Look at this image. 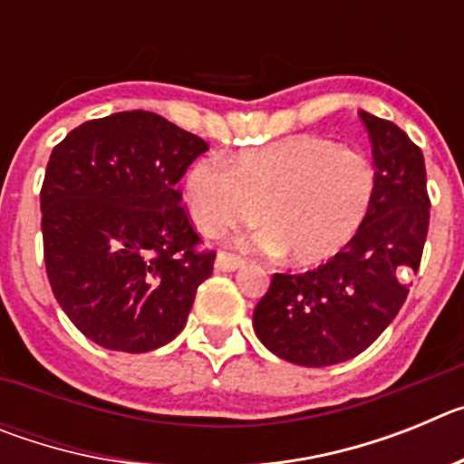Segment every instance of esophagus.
<instances>
[{"label":"esophagus","instance_id":"1","mask_svg":"<svg viewBox=\"0 0 464 464\" xmlns=\"http://www.w3.org/2000/svg\"><path fill=\"white\" fill-rule=\"evenodd\" d=\"M244 257L235 256V253H218L216 257V269L218 272H235V269L244 267Z\"/></svg>","mask_w":464,"mask_h":464}]
</instances>
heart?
<instances>
[{
  "label": "heart",
  "instance_id": "1",
  "mask_svg": "<svg viewBox=\"0 0 464 464\" xmlns=\"http://www.w3.org/2000/svg\"><path fill=\"white\" fill-rule=\"evenodd\" d=\"M379 174L360 150L311 134L281 139L229 158H202L183 179L192 223L218 237L257 218L265 227L241 246L297 265L339 256L358 237L374 204Z\"/></svg>",
  "mask_w": 464,
  "mask_h": 464
}]
</instances>
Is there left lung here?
<instances>
[{"label":"left lung","mask_w":464,"mask_h":464,"mask_svg":"<svg viewBox=\"0 0 464 464\" xmlns=\"http://www.w3.org/2000/svg\"><path fill=\"white\" fill-rule=\"evenodd\" d=\"M379 174L370 218L339 256L304 274H274L253 311L257 339L302 367L360 355L391 325L420 265L430 225L425 160L391 121L360 111Z\"/></svg>","instance_id":"8db88e82"}]
</instances>
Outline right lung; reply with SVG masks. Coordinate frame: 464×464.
I'll use <instances>...</instances> for the list:
<instances>
[{
    "label": "right lung",
    "instance_id": "1",
    "mask_svg": "<svg viewBox=\"0 0 464 464\" xmlns=\"http://www.w3.org/2000/svg\"><path fill=\"white\" fill-rule=\"evenodd\" d=\"M208 143L149 111L79 125L53 149L41 186L44 260L57 304L90 342L146 353L186 327L213 251L179 181Z\"/></svg>",
    "mask_w": 464,
    "mask_h": 464
}]
</instances>
